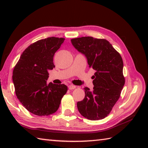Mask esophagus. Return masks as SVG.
<instances>
[{"label":"esophagus","instance_id":"esophagus-1","mask_svg":"<svg viewBox=\"0 0 148 148\" xmlns=\"http://www.w3.org/2000/svg\"><path fill=\"white\" fill-rule=\"evenodd\" d=\"M76 86H74V85H72V84H71V85H69V89H71V90L74 89L75 88H76Z\"/></svg>","mask_w":148,"mask_h":148}]
</instances>
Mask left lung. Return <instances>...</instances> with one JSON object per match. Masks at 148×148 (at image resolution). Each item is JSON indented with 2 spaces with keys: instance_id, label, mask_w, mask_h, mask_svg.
I'll list each match as a JSON object with an SVG mask.
<instances>
[{
  "instance_id": "1",
  "label": "left lung",
  "mask_w": 148,
  "mask_h": 148,
  "mask_svg": "<svg viewBox=\"0 0 148 148\" xmlns=\"http://www.w3.org/2000/svg\"><path fill=\"white\" fill-rule=\"evenodd\" d=\"M71 42L86 56L89 68L96 71L92 76L93 90L85 87V98L77 102V109L88 119H104L118 101L125 85L121 57L105 39L85 36L72 39Z\"/></svg>"
}]
</instances>
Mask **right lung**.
<instances>
[{
    "label": "right lung",
    "instance_id": "1",
    "mask_svg": "<svg viewBox=\"0 0 148 148\" xmlns=\"http://www.w3.org/2000/svg\"><path fill=\"white\" fill-rule=\"evenodd\" d=\"M64 40L63 38L49 37L31 44L14 69L12 79L17 99L36 116L55 113L68 90L64 84L47 83L48 71L55 67L54 54Z\"/></svg>",
    "mask_w": 148,
    "mask_h": 148
}]
</instances>
